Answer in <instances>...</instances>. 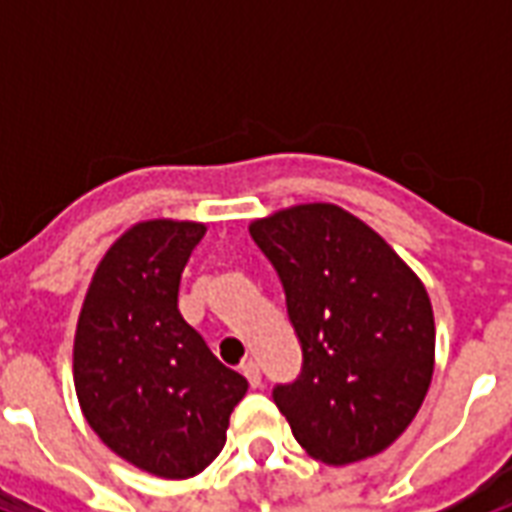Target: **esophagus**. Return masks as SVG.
<instances>
[{"label": "esophagus", "instance_id": "obj_1", "mask_svg": "<svg viewBox=\"0 0 512 512\" xmlns=\"http://www.w3.org/2000/svg\"><path fill=\"white\" fill-rule=\"evenodd\" d=\"M241 373H244L246 381L255 386V389L263 384V378H260V365H257L255 359H244V362H241Z\"/></svg>", "mask_w": 512, "mask_h": 512}]
</instances>
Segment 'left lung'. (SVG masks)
I'll return each instance as SVG.
<instances>
[{
    "instance_id": "obj_1",
    "label": "left lung",
    "mask_w": 512,
    "mask_h": 512,
    "mask_svg": "<svg viewBox=\"0 0 512 512\" xmlns=\"http://www.w3.org/2000/svg\"><path fill=\"white\" fill-rule=\"evenodd\" d=\"M277 268L301 373L274 403L312 458L332 466L386 450L428 395L436 326L425 285L384 238L329 202L249 224Z\"/></svg>"
}]
</instances>
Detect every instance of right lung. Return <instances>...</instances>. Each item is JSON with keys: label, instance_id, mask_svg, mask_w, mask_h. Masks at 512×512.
Wrapping results in <instances>:
<instances>
[{"label": "right lung", "instance_id": "1", "mask_svg": "<svg viewBox=\"0 0 512 512\" xmlns=\"http://www.w3.org/2000/svg\"><path fill=\"white\" fill-rule=\"evenodd\" d=\"M205 224L150 219L95 268L73 343L84 419L142 472L183 480L222 452L246 378L224 367L178 310L180 274Z\"/></svg>", "mask_w": 512, "mask_h": 512}]
</instances>
